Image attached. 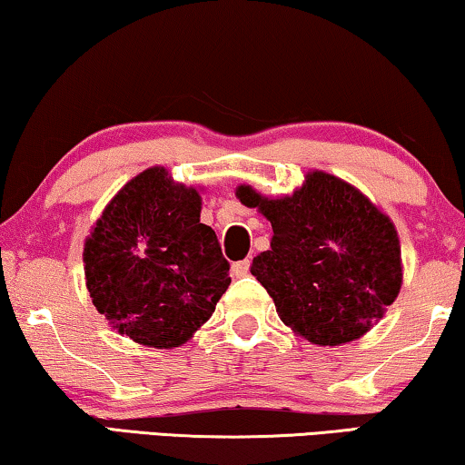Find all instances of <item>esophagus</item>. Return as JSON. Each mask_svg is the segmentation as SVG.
I'll use <instances>...</instances> for the list:
<instances>
[{
    "instance_id": "obj_1",
    "label": "esophagus",
    "mask_w": 465,
    "mask_h": 465,
    "mask_svg": "<svg viewBox=\"0 0 465 465\" xmlns=\"http://www.w3.org/2000/svg\"><path fill=\"white\" fill-rule=\"evenodd\" d=\"M231 272H232V277H237V279L245 277V274L249 272V260H239V262H234V264L231 266Z\"/></svg>"
}]
</instances>
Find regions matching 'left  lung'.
I'll return each instance as SVG.
<instances>
[{"mask_svg":"<svg viewBox=\"0 0 465 465\" xmlns=\"http://www.w3.org/2000/svg\"><path fill=\"white\" fill-rule=\"evenodd\" d=\"M237 197L271 220V249L255 255L252 274L295 333L319 346L346 344L396 300L399 234L354 186L312 172L292 197L266 199L245 184Z\"/></svg>","mask_w":465,"mask_h":465,"instance_id":"8db88e82","label":"left lung"}]
</instances>
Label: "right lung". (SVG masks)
<instances>
[{
    "mask_svg": "<svg viewBox=\"0 0 465 465\" xmlns=\"http://www.w3.org/2000/svg\"><path fill=\"white\" fill-rule=\"evenodd\" d=\"M201 197L163 167L130 180L85 241L87 292L127 338L176 348L216 311L231 285L216 232L201 224Z\"/></svg>",
    "mask_w": 465,
    "mask_h": 465,
    "instance_id": "right-lung-1",
    "label": "right lung"
}]
</instances>
